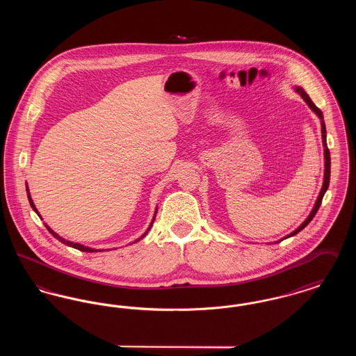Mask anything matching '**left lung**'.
I'll return each instance as SVG.
<instances>
[{
	"mask_svg": "<svg viewBox=\"0 0 356 356\" xmlns=\"http://www.w3.org/2000/svg\"><path fill=\"white\" fill-rule=\"evenodd\" d=\"M295 92L296 93H299L302 97H303V100L307 102V105L312 109V112H315V115L321 119V124H322V140H323V147H324V179H323V186L322 189H321V193H319V196H318V199H316V202H315V205H314V208H312V211H311V213L308 215V218L305 219L293 232H291L289 235H287L286 237H283L282 240H284V238H287V237L293 236V235H296V234H299L303 228H305L307 225H308V222L314 219V216L316 215V212H318V209H319V207H321V204H322L323 196H324V193H325V191L328 189V186H330V173H331V157H330V151H328V148H327V140H325V137H327V132H325V124H324V120H323V113L322 111L314 104V102H311V99L308 97V95L305 93V89L303 88H300V86H295ZM282 240H279V241H282ZM279 241H276V243H279Z\"/></svg>",
	"mask_w": 356,
	"mask_h": 356,
	"instance_id": "obj_1",
	"label": "left lung"
}]
</instances>
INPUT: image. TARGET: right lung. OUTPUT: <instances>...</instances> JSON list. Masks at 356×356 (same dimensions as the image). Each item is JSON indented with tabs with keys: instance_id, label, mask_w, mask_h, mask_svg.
I'll return each mask as SVG.
<instances>
[{
	"instance_id": "1",
	"label": "right lung",
	"mask_w": 356,
	"mask_h": 356,
	"mask_svg": "<svg viewBox=\"0 0 356 356\" xmlns=\"http://www.w3.org/2000/svg\"><path fill=\"white\" fill-rule=\"evenodd\" d=\"M26 192H28V200H29V203H31V207L33 208L34 212L40 216V213H38V211H37V208H35V205H34L33 200H32V197H31V193H29V188H28V186H26ZM156 212H157V208H156V211H154V216H153L152 221H151V224H149V227H148V229L144 232V235L143 236L140 237V238H143V237L145 236L147 234H148V231L151 229V227H152L153 220H154V218H156ZM41 218V216H40ZM45 227L48 228V231L51 232V235L53 236L56 237L57 240H60L61 243H64V244H67V245H69V247H73V248H76V250H79V251H81V252H96V251H104V250H96V248H90V247H85V245H83V244H79V243H73V241H69V240H65L64 237L58 236L53 229H51V227H48L47 224H45ZM140 238H137L136 241H138ZM135 241V243H136ZM109 251V250H108Z\"/></svg>"
}]
</instances>
